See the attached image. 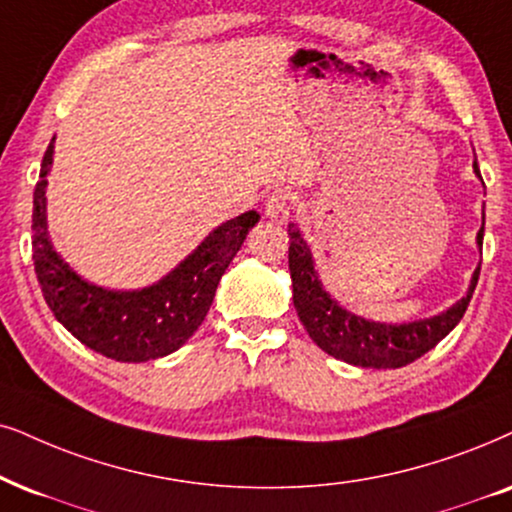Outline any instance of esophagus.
Returning a JSON list of instances; mask_svg holds the SVG:
<instances>
[{
  "label": "esophagus",
  "instance_id": "1",
  "mask_svg": "<svg viewBox=\"0 0 512 512\" xmlns=\"http://www.w3.org/2000/svg\"><path fill=\"white\" fill-rule=\"evenodd\" d=\"M290 210H293V193H290L288 189H276L271 196L267 198V217L271 219V222H288L290 217Z\"/></svg>",
  "mask_w": 512,
  "mask_h": 512
}]
</instances>
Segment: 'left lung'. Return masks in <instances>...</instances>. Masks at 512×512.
Instances as JSON below:
<instances>
[{"label": "left lung", "instance_id": "8db88e82", "mask_svg": "<svg viewBox=\"0 0 512 512\" xmlns=\"http://www.w3.org/2000/svg\"><path fill=\"white\" fill-rule=\"evenodd\" d=\"M472 170L480 177L477 160L472 163ZM288 236V267L290 278H293V304L302 326L307 328L309 338H312L323 352L361 368H401L411 364V361H416L418 357H423L425 352H430V349L454 331L458 321L463 319L465 309H468L470 304V297L475 293L477 278H480V267H477L475 274L470 278L468 293H465L456 304H451L449 309H444L442 314L430 316V319L409 323L371 321L349 312V309L342 307V304L323 288L319 271H316L314 264L312 248H309V243L302 238L297 224H288ZM482 238L484 217L482 229L477 231V248H480V252Z\"/></svg>", "mask_w": 512, "mask_h": 512}]
</instances>
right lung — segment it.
<instances>
[{
	"label": "right lung",
	"instance_id": "obj_1",
	"mask_svg": "<svg viewBox=\"0 0 512 512\" xmlns=\"http://www.w3.org/2000/svg\"><path fill=\"white\" fill-rule=\"evenodd\" d=\"M54 141L42 158L32 200V260L42 295L56 321L82 345L103 357L141 364L177 352L215 300L219 278L260 222L255 210L219 224L170 274L146 288L111 290L89 283L58 255L47 226V174L54 165Z\"/></svg>",
	"mask_w": 512,
	"mask_h": 512
}]
</instances>
